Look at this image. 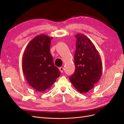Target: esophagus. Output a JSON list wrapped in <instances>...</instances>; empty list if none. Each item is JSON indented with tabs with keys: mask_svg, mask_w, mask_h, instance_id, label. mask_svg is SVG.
<instances>
[{
	"mask_svg": "<svg viewBox=\"0 0 124 124\" xmlns=\"http://www.w3.org/2000/svg\"><path fill=\"white\" fill-rule=\"evenodd\" d=\"M59 71H61V72L62 73L63 71V69H64V68H63V67H60V68H59Z\"/></svg>",
	"mask_w": 124,
	"mask_h": 124,
	"instance_id": "esophagus-1",
	"label": "esophagus"
}]
</instances>
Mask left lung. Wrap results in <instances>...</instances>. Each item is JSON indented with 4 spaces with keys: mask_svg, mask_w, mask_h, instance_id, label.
I'll return each instance as SVG.
<instances>
[{
    "mask_svg": "<svg viewBox=\"0 0 124 124\" xmlns=\"http://www.w3.org/2000/svg\"><path fill=\"white\" fill-rule=\"evenodd\" d=\"M75 37L77 39L74 57L76 69L69 80L78 91L86 93L100 78L102 62L95 46L87 37L78 33Z\"/></svg>",
    "mask_w": 124,
    "mask_h": 124,
    "instance_id": "8db88e82",
    "label": "left lung"
}]
</instances>
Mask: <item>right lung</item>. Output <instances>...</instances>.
I'll list each match as a JSON object with an SVG mask.
<instances>
[{
    "instance_id": "1",
    "label": "right lung",
    "mask_w": 124,
    "mask_h": 124,
    "mask_svg": "<svg viewBox=\"0 0 124 124\" xmlns=\"http://www.w3.org/2000/svg\"><path fill=\"white\" fill-rule=\"evenodd\" d=\"M52 37L40 35L30 41L23 57V71L28 83L39 92L49 89L61 72L50 53Z\"/></svg>"
}]
</instances>
